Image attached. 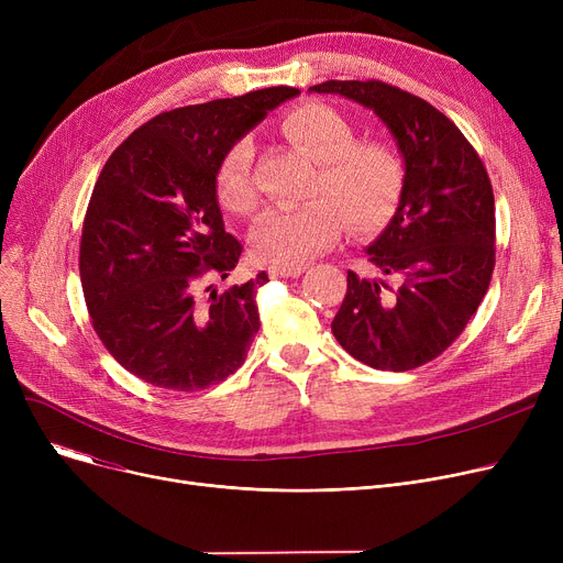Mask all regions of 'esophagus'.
<instances>
[{
    "mask_svg": "<svg viewBox=\"0 0 563 563\" xmlns=\"http://www.w3.org/2000/svg\"><path fill=\"white\" fill-rule=\"evenodd\" d=\"M306 272V266H272L269 269V276L272 278H297Z\"/></svg>",
    "mask_w": 563,
    "mask_h": 563,
    "instance_id": "34e87169",
    "label": "esophagus"
}]
</instances>
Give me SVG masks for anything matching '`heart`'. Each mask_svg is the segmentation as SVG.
<instances>
[{
  "mask_svg": "<svg viewBox=\"0 0 563 563\" xmlns=\"http://www.w3.org/2000/svg\"><path fill=\"white\" fill-rule=\"evenodd\" d=\"M283 130L294 145L319 162L312 196L327 198L264 214L251 236L257 260L301 266L338 242L344 219L351 230L369 232L395 214L404 189V164L390 145L358 143L346 115L317 102L291 109ZM217 194L234 214H249L257 207L249 139L236 141L221 159Z\"/></svg>",
  "mask_w": 563,
  "mask_h": 563,
  "instance_id": "b5f03b06",
  "label": "heart"
}]
</instances>
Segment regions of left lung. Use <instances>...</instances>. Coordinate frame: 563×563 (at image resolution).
Wrapping results in <instances>:
<instances>
[{
  "label": "left lung",
  "mask_w": 563,
  "mask_h": 563,
  "mask_svg": "<svg viewBox=\"0 0 563 563\" xmlns=\"http://www.w3.org/2000/svg\"><path fill=\"white\" fill-rule=\"evenodd\" d=\"M333 93L372 109L404 162L390 223L365 249L378 278L346 274L331 323L353 358L406 372L438 358L484 301L495 266V198L488 173L461 130L427 100L383 81L329 79ZM400 280L393 290L385 276Z\"/></svg>",
  "instance_id": "obj_1"
}]
</instances>
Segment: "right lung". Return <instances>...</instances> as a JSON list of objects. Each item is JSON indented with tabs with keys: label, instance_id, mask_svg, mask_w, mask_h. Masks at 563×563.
<instances>
[{
	"label": "right lung",
	"instance_id": "right-lung-1",
	"mask_svg": "<svg viewBox=\"0 0 563 563\" xmlns=\"http://www.w3.org/2000/svg\"><path fill=\"white\" fill-rule=\"evenodd\" d=\"M301 91L272 86L164 111L107 159L88 202L79 276L93 329L111 356L151 386L194 393L246 361L260 329L264 272L196 301L225 280L242 244L225 232L217 170L264 115Z\"/></svg>",
	"mask_w": 563,
	"mask_h": 563
}]
</instances>
